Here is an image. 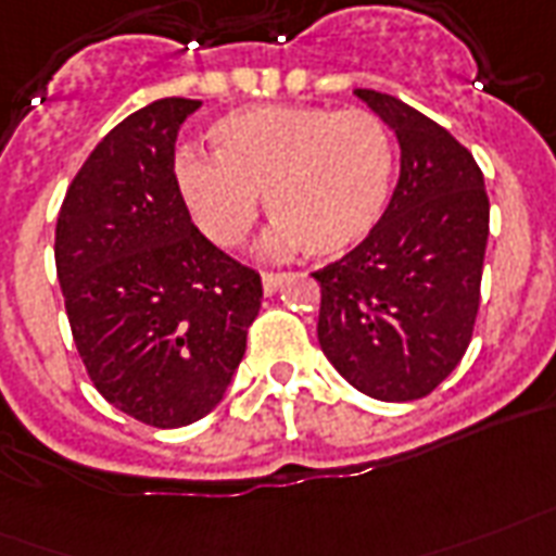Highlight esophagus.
I'll use <instances>...</instances> for the list:
<instances>
[{
	"instance_id": "obj_1",
	"label": "esophagus",
	"mask_w": 556,
	"mask_h": 556,
	"mask_svg": "<svg viewBox=\"0 0 556 556\" xmlns=\"http://www.w3.org/2000/svg\"><path fill=\"white\" fill-rule=\"evenodd\" d=\"M261 281H264V292H266V295H273V292L278 290V287H281L283 273H269V269H266V273H261Z\"/></svg>"
}]
</instances>
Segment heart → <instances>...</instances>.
Here are the masks:
<instances>
[{"label":"heart","instance_id":"b5f03b06","mask_svg":"<svg viewBox=\"0 0 556 556\" xmlns=\"http://www.w3.org/2000/svg\"><path fill=\"white\" fill-rule=\"evenodd\" d=\"M214 156L182 150L176 179L197 226L217 247H238L264 193L269 252L333 257L359 247L389 205L394 148L368 110L264 103L219 118Z\"/></svg>","mask_w":556,"mask_h":556}]
</instances>
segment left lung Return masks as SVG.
I'll return each instance as SVG.
<instances>
[{"label": "left lung", "mask_w": 556, "mask_h": 556, "mask_svg": "<svg viewBox=\"0 0 556 556\" xmlns=\"http://www.w3.org/2000/svg\"><path fill=\"white\" fill-rule=\"evenodd\" d=\"M400 141V179L374 231L313 278L318 345L386 403L432 394L467 354L490 231L484 176L462 141L394 94L356 89Z\"/></svg>", "instance_id": "obj_1"}]
</instances>
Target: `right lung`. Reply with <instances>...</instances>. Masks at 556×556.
Here are the masks:
<instances>
[{
	"instance_id": "right-lung-1",
	"label": "right lung",
	"mask_w": 556,
	"mask_h": 556,
	"mask_svg": "<svg viewBox=\"0 0 556 556\" xmlns=\"http://www.w3.org/2000/svg\"><path fill=\"white\" fill-rule=\"evenodd\" d=\"M200 101L162 98L106 132L60 205L54 264L72 339L106 403L156 429L200 420L247 354L264 287L197 226L174 170Z\"/></svg>"
}]
</instances>
